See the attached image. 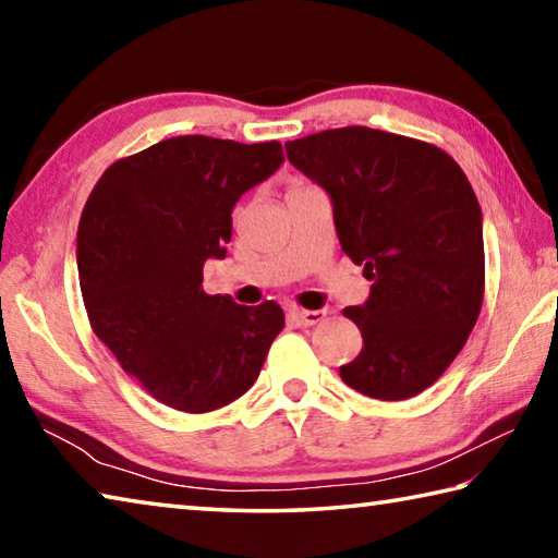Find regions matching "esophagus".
Returning a JSON list of instances; mask_svg holds the SVG:
<instances>
[{
  "label": "esophagus",
  "mask_w": 558,
  "mask_h": 558,
  "mask_svg": "<svg viewBox=\"0 0 558 558\" xmlns=\"http://www.w3.org/2000/svg\"><path fill=\"white\" fill-rule=\"evenodd\" d=\"M292 317L298 319L300 325H305V327H313V325H317V323H323V319L327 317V310H292L290 313Z\"/></svg>",
  "instance_id": "34e87169"
}]
</instances>
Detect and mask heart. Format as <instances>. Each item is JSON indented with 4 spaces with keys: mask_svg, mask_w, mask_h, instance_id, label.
<instances>
[{
    "mask_svg": "<svg viewBox=\"0 0 558 558\" xmlns=\"http://www.w3.org/2000/svg\"><path fill=\"white\" fill-rule=\"evenodd\" d=\"M292 186H302V184H292Z\"/></svg>",
    "mask_w": 558,
    "mask_h": 558,
    "instance_id": "heart-1",
    "label": "heart"
}]
</instances>
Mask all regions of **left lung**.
Instances as JSON below:
<instances>
[{"label":"left lung","instance_id":"8db88e82","mask_svg":"<svg viewBox=\"0 0 558 558\" xmlns=\"http://www.w3.org/2000/svg\"><path fill=\"white\" fill-rule=\"evenodd\" d=\"M335 206L342 251L374 280L344 317L364 347L339 376L403 401L436 384L465 347L485 295L483 214L456 159L423 140L362 125L286 143Z\"/></svg>","mask_w":558,"mask_h":558}]
</instances>
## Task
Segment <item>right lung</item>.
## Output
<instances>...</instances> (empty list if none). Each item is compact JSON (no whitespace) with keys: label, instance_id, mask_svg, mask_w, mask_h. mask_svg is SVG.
Returning <instances> with one entry per match:
<instances>
[{"label":"right lung","instance_id":"1","mask_svg":"<svg viewBox=\"0 0 558 558\" xmlns=\"http://www.w3.org/2000/svg\"><path fill=\"white\" fill-rule=\"evenodd\" d=\"M282 145L169 137L112 162L78 223V280L96 337L159 403L209 413L251 389L286 327L278 302L204 292L243 192L282 165Z\"/></svg>","mask_w":558,"mask_h":558}]
</instances>
